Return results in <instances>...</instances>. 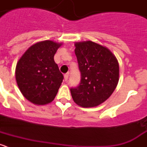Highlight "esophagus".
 <instances>
[{"label":"esophagus","mask_w":147,"mask_h":147,"mask_svg":"<svg viewBox=\"0 0 147 147\" xmlns=\"http://www.w3.org/2000/svg\"><path fill=\"white\" fill-rule=\"evenodd\" d=\"M67 80H68V74H66L64 75V80L67 82Z\"/></svg>","instance_id":"1"}]
</instances>
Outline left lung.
Wrapping results in <instances>:
<instances>
[{
	"mask_svg": "<svg viewBox=\"0 0 147 147\" xmlns=\"http://www.w3.org/2000/svg\"><path fill=\"white\" fill-rule=\"evenodd\" d=\"M75 54L81 82L71 88L74 102L82 107H94L112 95L119 80V65L107 47L90 40L76 42Z\"/></svg>",
	"mask_w": 147,
	"mask_h": 147,
	"instance_id": "8db88e82",
	"label": "left lung"
}]
</instances>
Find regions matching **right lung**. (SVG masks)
I'll return each instance as SVG.
<instances>
[{"instance_id":"obj_1","label":"right lung","mask_w":147,"mask_h":147,"mask_svg":"<svg viewBox=\"0 0 147 147\" xmlns=\"http://www.w3.org/2000/svg\"><path fill=\"white\" fill-rule=\"evenodd\" d=\"M62 45L44 40L31 45L18 60L15 79L23 96L36 105L51 103L57 94L63 80L54 54Z\"/></svg>"}]
</instances>
